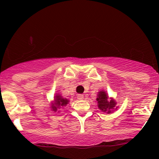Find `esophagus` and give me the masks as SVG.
I'll use <instances>...</instances> for the list:
<instances>
[{
  "instance_id": "obj_1",
  "label": "esophagus",
  "mask_w": 159,
  "mask_h": 159,
  "mask_svg": "<svg viewBox=\"0 0 159 159\" xmlns=\"http://www.w3.org/2000/svg\"><path fill=\"white\" fill-rule=\"evenodd\" d=\"M77 97L79 100H82V99H84V95L83 94H78Z\"/></svg>"
}]
</instances>
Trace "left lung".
Masks as SVG:
<instances>
[{"label":"left lung","instance_id":"left-lung-1","mask_svg":"<svg viewBox=\"0 0 159 159\" xmlns=\"http://www.w3.org/2000/svg\"><path fill=\"white\" fill-rule=\"evenodd\" d=\"M98 93V97L96 100L98 104V108L104 112L106 111L107 114H110L116 105V102L113 99H108V96H107L105 91H100Z\"/></svg>","mask_w":159,"mask_h":159}]
</instances>
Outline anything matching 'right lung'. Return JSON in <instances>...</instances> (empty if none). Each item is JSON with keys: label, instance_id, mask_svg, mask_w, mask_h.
Returning <instances> with one entry per match:
<instances>
[{"label": "right lung", "instance_id": "obj_1", "mask_svg": "<svg viewBox=\"0 0 159 159\" xmlns=\"http://www.w3.org/2000/svg\"><path fill=\"white\" fill-rule=\"evenodd\" d=\"M69 102V100L66 99V98H62L61 96H55V102L52 105V107L53 108V111H57V107H59L60 106H66Z\"/></svg>", "mask_w": 159, "mask_h": 159}]
</instances>
